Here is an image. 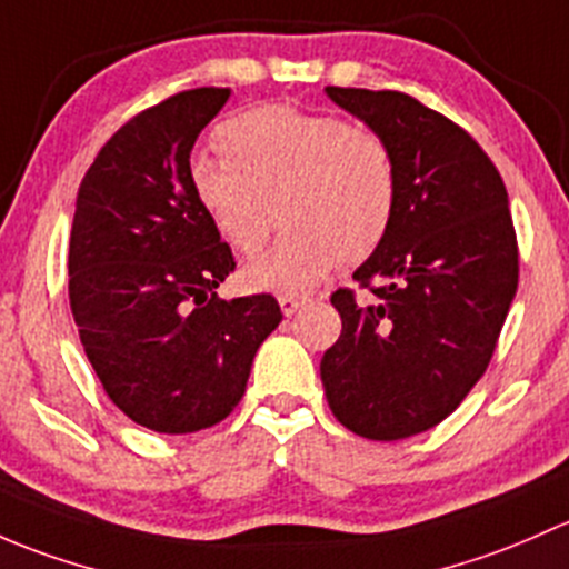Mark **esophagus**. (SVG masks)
I'll return each instance as SVG.
<instances>
[{
    "mask_svg": "<svg viewBox=\"0 0 569 569\" xmlns=\"http://www.w3.org/2000/svg\"><path fill=\"white\" fill-rule=\"evenodd\" d=\"M278 302H280V310H283V316H295L297 310L302 308L305 302H310L308 297H295V295H280L278 297Z\"/></svg>",
    "mask_w": 569,
    "mask_h": 569,
    "instance_id": "obj_1",
    "label": "esophagus"
}]
</instances>
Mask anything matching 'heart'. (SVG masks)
I'll list each match as a JSON object with an SVG mask.
<instances>
[{
	"mask_svg": "<svg viewBox=\"0 0 569 569\" xmlns=\"http://www.w3.org/2000/svg\"><path fill=\"white\" fill-rule=\"evenodd\" d=\"M223 160L196 158L190 190L218 234L253 256L272 229L283 234L244 267L248 289L297 295L330 269L379 250L398 212L390 143L368 124L295 106H261L214 133Z\"/></svg>",
	"mask_w": 569,
	"mask_h": 569,
	"instance_id": "1",
	"label": "heart"
}]
</instances>
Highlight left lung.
<instances>
[{
    "label": "left lung",
    "instance_id": "1",
    "mask_svg": "<svg viewBox=\"0 0 569 569\" xmlns=\"http://www.w3.org/2000/svg\"><path fill=\"white\" fill-rule=\"evenodd\" d=\"M327 94L390 143L398 212L355 272L368 297H330L343 330L321 381L340 426L398 441L439 426L486 373L518 289V239L499 171L452 119L392 89Z\"/></svg>",
    "mask_w": 569,
    "mask_h": 569
}]
</instances>
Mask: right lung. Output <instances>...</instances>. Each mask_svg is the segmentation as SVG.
I'll return each mask as SVG.
<instances>
[{"label":"right lung","instance_id":"obj_1","mask_svg":"<svg viewBox=\"0 0 569 569\" xmlns=\"http://www.w3.org/2000/svg\"><path fill=\"white\" fill-rule=\"evenodd\" d=\"M231 89L177 92L124 122L81 179L70 229V310L117 409L158 433L234 411L283 313L272 295H214L231 248L196 204L190 152Z\"/></svg>","mask_w":569,"mask_h":569}]
</instances>
